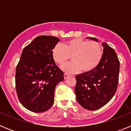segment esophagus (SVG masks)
Wrapping results in <instances>:
<instances>
[{"label":"esophagus","mask_w":131,"mask_h":131,"mask_svg":"<svg viewBox=\"0 0 131 131\" xmlns=\"http://www.w3.org/2000/svg\"><path fill=\"white\" fill-rule=\"evenodd\" d=\"M63 77H64L65 79H66L69 77V74L67 73H65L64 75H63Z\"/></svg>","instance_id":"obj_1"}]
</instances>
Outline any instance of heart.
Here are the masks:
<instances>
[{
  "label": "heart",
  "instance_id": "b5f03b06",
  "mask_svg": "<svg viewBox=\"0 0 131 131\" xmlns=\"http://www.w3.org/2000/svg\"><path fill=\"white\" fill-rule=\"evenodd\" d=\"M52 54L54 62L60 66L68 62L71 56L73 62L63 68L66 71L75 73L81 69L83 72H88L99 64L102 57V48L96 41L74 39L63 45H56Z\"/></svg>",
  "mask_w": 131,
  "mask_h": 131
}]
</instances>
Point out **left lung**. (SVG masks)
<instances>
[{
  "label": "left lung",
  "mask_w": 131,
  "mask_h": 131,
  "mask_svg": "<svg viewBox=\"0 0 131 131\" xmlns=\"http://www.w3.org/2000/svg\"><path fill=\"white\" fill-rule=\"evenodd\" d=\"M98 40L95 38H89ZM102 57L92 70L76 75L75 92L82 107L96 110L113 98L117 89L120 62L115 50L107 43H102Z\"/></svg>",
  "instance_id": "1"
}]
</instances>
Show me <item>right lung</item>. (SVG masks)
Listing matches in <instances>:
<instances>
[{
    "mask_svg": "<svg viewBox=\"0 0 131 131\" xmlns=\"http://www.w3.org/2000/svg\"><path fill=\"white\" fill-rule=\"evenodd\" d=\"M59 41L56 37L39 36L23 50L16 69V89L21 104L31 112L50 108L56 86L63 81V72L52 54Z\"/></svg>",
    "mask_w": 131,
    "mask_h": 131,
    "instance_id": "right-lung-1",
    "label": "right lung"
}]
</instances>
